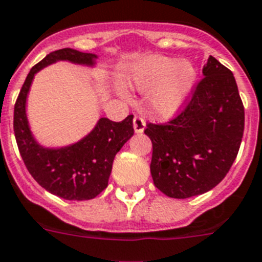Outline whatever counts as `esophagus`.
Segmentation results:
<instances>
[{"label": "esophagus", "instance_id": "34e87169", "mask_svg": "<svg viewBox=\"0 0 262 262\" xmlns=\"http://www.w3.org/2000/svg\"><path fill=\"white\" fill-rule=\"evenodd\" d=\"M146 128V122L142 116H135L134 118V129L136 134H142Z\"/></svg>", "mask_w": 262, "mask_h": 262}]
</instances>
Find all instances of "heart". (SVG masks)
Here are the masks:
<instances>
[{
	"mask_svg": "<svg viewBox=\"0 0 262 262\" xmlns=\"http://www.w3.org/2000/svg\"><path fill=\"white\" fill-rule=\"evenodd\" d=\"M196 83V69L189 61L166 56H150L134 66L129 85L148 92V103L155 115L170 118L178 114Z\"/></svg>",
	"mask_w": 262,
	"mask_h": 262,
	"instance_id": "b5f03b06",
	"label": "heart"
}]
</instances>
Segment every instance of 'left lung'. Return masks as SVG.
Instances as JSON below:
<instances>
[{
    "label": "left lung",
    "mask_w": 262,
    "mask_h": 262,
    "mask_svg": "<svg viewBox=\"0 0 262 262\" xmlns=\"http://www.w3.org/2000/svg\"><path fill=\"white\" fill-rule=\"evenodd\" d=\"M191 100L166 124L148 123L151 175L162 193L185 200L221 182L243 140L245 112L232 71L213 56L202 69Z\"/></svg>",
    "instance_id": "8db88e82"
}]
</instances>
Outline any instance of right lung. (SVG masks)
Listing matches in <instances>:
<instances>
[{"label": "right lung", "mask_w": 262, "mask_h": 262, "mask_svg": "<svg viewBox=\"0 0 262 262\" xmlns=\"http://www.w3.org/2000/svg\"><path fill=\"white\" fill-rule=\"evenodd\" d=\"M97 56L76 49L52 52L30 69L14 105V135L28 171L47 191L68 201L92 200L108 186L112 163L120 148L134 135L133 119L123 122L100 118L88 135L64 147H45L30 131L27 116V99L34 75L57 61L95 67Z\"/></svg>", "instance_id": "obj_1"}]
</instances>
